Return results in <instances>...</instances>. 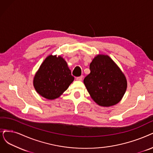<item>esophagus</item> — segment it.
Here are the masks:
<instances>
[{"label": "esophagus", "instance_id": "1", "mask_svg": "<svg viewBox=\"0 0 153 153\" xmlns=\"http://www.w3.org/2000/svg\"><path fill=\"white\" fill-rule=\"evenodd\" d=\"M82 78H83V76H80L76 77V80H78V81H82Z\"/></svg>", "mask_w": 153, "mask_h": 153}]
</instances>
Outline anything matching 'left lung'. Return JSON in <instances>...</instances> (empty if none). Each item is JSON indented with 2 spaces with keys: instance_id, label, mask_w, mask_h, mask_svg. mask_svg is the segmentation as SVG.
Here are the masks:
<instances>
[{
  "instance_id": "left-lung-1",
  "label": "left lung",
  "mask_w": 153,
  "mask_h": 153,
  "mask_svg": "<svg viewBox=\"0 0 153 153\" xmlns=\"http://www.w3.org/2000/svg\"><path fill=\"white\" fill-rule=\"evenodd\" d=\"M90 70L83 83L91 99L102 107L117 104L127 86L126 78L119 67L108 56L99 54L90 63Z\"/></svg>"
}]
</instances>
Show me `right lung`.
I'll return each mask as SVG.
<instances>
[{
	"mask_svg": "<svg viewBox=\"0 0 153 153\" xmlns=\"http://www.w3.org/2000/svg\"><path fill=\"white\" fill-rule=\"evenodd\" d=\"M74 80L66 61L62 56H48L34 77L36 91L49 100L58 98Z\"/></svg>",
	"mask_w": 153,
	"mask_h": 153,
	"instance_id": "right-lung-1",
	"label": "right lung"
}]
</instances>
